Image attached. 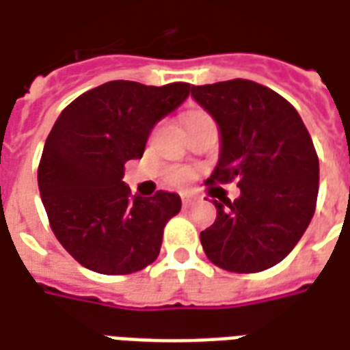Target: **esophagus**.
Returning a JSON list of instances; mask_svg holds the SVG:
<instances>
[{
  "label": "esophagus",
  "mask_w": 350,
  "mask_h": 350,
  "mask_svg": "<svg viewBox=\"0 0 350 350\" xmlns=\"http://www.w3.org/2000/svg\"><path fill=\"white\" fill-rule=\"evenodd\" d=\"M193 201H198V196H193V193H185L183 196V205L185 206H190Z\"/></svg>",
  "instance_id": "34e87169"
}]
</instances>
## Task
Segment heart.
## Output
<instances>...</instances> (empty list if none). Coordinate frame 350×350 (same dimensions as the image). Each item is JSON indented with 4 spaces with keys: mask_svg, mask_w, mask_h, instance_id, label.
Wrapping results in <instances>:
<instances>
[{
    "mask_svg": "<svg viewBox=\"0 0 350 350\" xmlns=\"http://www.w3.org/2000/svg\"><path fill=\"white\" fill-rule=\"evenodd\" d=\"M206 117L205 113H192V116L188 117V121H198V119H203ZM193 178V173L190 170H186V167H173L167 172V183L173 186H186L190 180Z\"/></svg>",
    "mask_w": 350,
    "mask_h": 350,
    "instance_id": "1",
    "label": "heart"
}]
</instances>
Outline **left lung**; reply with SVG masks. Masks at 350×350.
Segmentation results:
<instances>
[{
    "label": "left lung",
    "instance_id": "8db88e82",
    "mask_svg": "<svg viewBox=\"0 0 350 350\" xmlns=\"http://www.w3.org/2000/svg\"><path fill=\"white\" fill-rule=\"evenodd\" d=\"M192 96L220 132L208 178L216 220L201 231L203 250L229 272L270 269L289 256L315 213L319 158L310 132L289 102L256 81L192 85ZM233 178L241 193L231 202L219 185Z\"/></svg>",
    "mask_w": 350,
    "mask_h": 350
}]
</instances>
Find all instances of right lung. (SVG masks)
Here are the masks:
<instances>
[{
    "mask_svg": "<svg viewBox=\"0 0 350 350\" xmlns=\"http://www.w3.org/2000/svg\"><path fill=\"white\" fill-rule=\"evenodd\" d=\"M190 94V83L162 88L116 80L80 94L46 139L39 190L53 234L85 269L132 274L154 261L178 193L132 196L124 164L144 157L160 119Z\"/></svg>",
    "mask_w": 350,
    "mask_h": 350,
    "instance_id": "right-lung-1",
    "label": "right lung"
}]
</instances>
